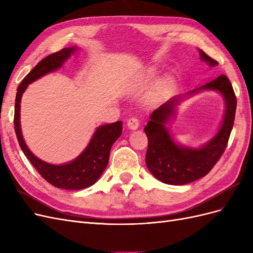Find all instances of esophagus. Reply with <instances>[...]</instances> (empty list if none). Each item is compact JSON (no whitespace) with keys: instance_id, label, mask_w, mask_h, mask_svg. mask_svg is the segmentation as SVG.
I'll return each instance as SVG.
<instances>
[{"instance_id":"obj_1","label":"esophagus","mask_w":253,"mask_h":253,"mask_svg":"<svg viewBox=\"0 0 253 253\" xmlns=\"http://www.w3.org/2000/svg\"><path fill=\"white\" fill-rule=\"evenodd\" d=\"M126 125L129 129H137L139 127V120L135 117H132L127 120Z\"/></svg>"}]
</instances>
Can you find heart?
<instances>
[{"mask_svg":"<svg viewBox=\"0 0 253 253\" xmlns=\"http://www.w3.org/2000/svg\"><path fill=\"white\" fill-rule=\"evenodd\" d=\"M157 75H158V73L155 68H148V70L145 71L141 76L139 86H147V85H149V84H152L157 79V77H158ZM169 84H170L169 79H165L163 81H160L157 84V86L154 88V90H153L150 95V98L152 99V100H157L158 98L162 97L166 93V90H167L168 86H169Z\"/></svg>","mask_w":253,"mask_h":253,"instance_id":"1","label":"heart"}]
</instances>
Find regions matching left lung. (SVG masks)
I'll list each match as a JSON object with an SVG mask.
<instances>
[{"mask_svg":"<svg viewBox=\"0 0 253 253\" xmlns=\"http://www.w3.org/2000/svg\"><path fill=\"white\" fill-rule=\"evenodd\" d=\"M201 59L209 66H216L213 60L202 49ZM203 90H215L225 100V115L218 133L201 148L185 147L176 144L165 126L173 117L175 106L183 97L193 95ZM236 110V97L230 81L225 75L205 85L190 90L183 96H175L151 114L144 132L149 144L145 164L152 175L162 182L173 186H181L200 179L208 174L227 147L233 127Z\"/></svg>","mask_w":253,"mask_h":253,"instance_id":"obj_1","label":"left lung"}]
</instances>
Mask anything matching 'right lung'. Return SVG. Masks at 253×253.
I'll return each mask as SVG.
<instances>
[{"instance_id":"add662e5","label":"right lung","mask_w":253,"mask_h":253,"mask_svg":"<svg viewBox=\"0 0 253 253\" xmlns=\"http://www.w3.org/2000/svg\"><path fill=\"white\" fill-rule=\"evenodd\" d=\"M76 50H77L76 46L63 48L41 60L21 82L17 91L16 105H14V129L23 153L45 180L52 186L64 190H81L93 186L100 178L108 166L112 145L122 133L121 121L100 126L97 127L87 147L81 154L72 162L63 165H51L43 162L42 159L35 156L26 145L22 135L20 122L23 93L27 88L28 84L40 79L44 75L62 67L65 61Z\"/></svg>"}]
</instances>
